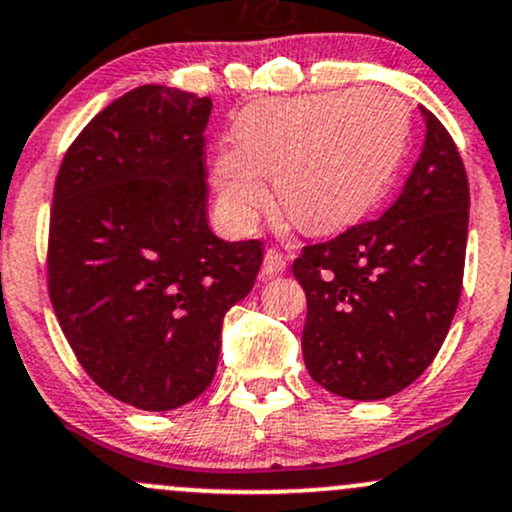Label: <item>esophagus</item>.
Returning <instances> with one entry per match:
<instances>
[{
	"label": "esophagus",
	"instance_id": "obj_1",
	"mask_svg": "<svg viewBox=\"0 0 512 512\" xmlns=\"http://www.w3.org/2000/svg\"><path fill=\"white\" fill-rule=\"evenodd\" d=\"M262 272L267 277H277V274L286 272V257L279 250H267L265 252V262H262Z\"/></svg>",
	"mask_w": 512,
	"mask_h": 512
}]
</instances>
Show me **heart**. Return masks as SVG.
<instances>
[{"label":"heart","instance_id":"1","mask_svg":"<svg viewBox=\"0 0 512 512\" xmlns=\"http://www.w3.org/2000/svg\"><path fill=\"white\" fill-rule=\"evenodd\" d=\"M408 136V109L384 87L255 101L233 123L235 145L213 155V187L228 221L247 228L269 201L265 177H274L294 226L338 233L379 204Z\"/></svg>","mask_w":512,"mask_h":512}]
</instances>
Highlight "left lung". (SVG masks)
I'll return each mask as SVG.
<instances>
[{
  "mask_svg": "<svg viewBox=\"0 0 512 512\" xmlns=\"http://www.w3.org/2000/svg\"><path fill=\"white\" fill-rule=\"evenodd\" d=\"M420 111L423 153L391 209L303 247L291 267L308 301V374L352 401L411 386L440 352L462 294L469 182L447 128Z\"/></svg>",
  "mask_w": 512,
  "mask_h": 512,
  "instance_id": "1",
  "label": "left lung"
}]
</instances>
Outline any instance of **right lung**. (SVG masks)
<instances>
[{"instance_id": "add662e5", "label": "right lung", "mask_w": 512, "mask_h": 512, "mask_svg": "<svg viewBox=\"0 0 512 512\" xmlns=\"http://www.w3.org/2000/svg\"><path fill=\"white\" fill-rule=\"evenodd\" d=\"M211 99L143 84L101 109L55 179L48 291L84 372L128 406L172 411L206 391L223 316L262 265L260 240L209 228Z\"/></svg>"}]
</instances>
